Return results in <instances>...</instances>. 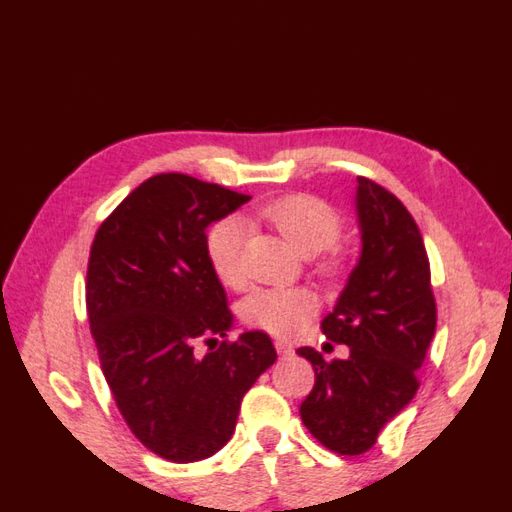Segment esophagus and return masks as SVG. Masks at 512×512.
I'll return each instance as SVG.
<instances>
[{"instance_id":"esophagus-1","label":"esophagus","mask_w":512,"mask_h":512,"mask_svg":"<svg viewBox=\"0 0 512 512\" xmlns=\"http://www.w3.org/2000/svg\"><path fill=\"white\" fill-rule=\"evenodd\" d=\"M275 348H277V353L282 355V357H290V355L295 353L293 346H290L288 342H282V339H277V342H275Z\"/></svg>"}]
</instances>
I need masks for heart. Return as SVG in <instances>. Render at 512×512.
I'll return each instance as SVG.
<instances>
[{
  "label": "heart",
  "instance_id": "heart-1",
  "mask_svg": "<svg viewBox=\"0 0 512 512\" xmlns=\"http://www.w3.org/2000/svg\"><path fill=\"white\" fill-rule=\"evenodd\" d=\"M262 215L282 233L299 255L313 257L333 248L342 237V219L324 199L290 195L268 204ZM248 226L230 215L208 230L206 255L217 279L226 286L244 282ZM244 322L270 335L288 337L302 330L317 313V297L308 288H259L242 302Z\"/></svg>",
  "mask_w": 512,
  "mask_h": 512
}]
</instances>
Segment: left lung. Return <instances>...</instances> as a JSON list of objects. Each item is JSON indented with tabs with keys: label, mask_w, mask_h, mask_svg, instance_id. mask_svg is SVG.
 Wrapping results in <instances>:
<instances>
[{
	"label": "left lung",
	"mask_w": 512,
	"mask_h": 512,
	"mask_svg": "<svg viewBox=\"0 0 512 512\" xmlns=\"http://www.w3.org/2000/svg\"><path fill=\"white\" fill-rule=\"evenodd\" d=\"M355 210L362 255L348 275L324 335L350 348L326 362L315 348H297L315 368V386L299 415L319 444L339 455H362L379 430L410 404L419 382L437 308L424 239L399 199L357 177Z\"/></svg>",
	"instance_id": "obj_1"
}]
</instances>
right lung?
Instances as JSON below:
<instances>
[{
    "mask_svg": "<svg viewBox=\"0 0 512 512\" xmlns=\"http://www.w3.org/2000/svg\"><path fill=\"white\" fill-rule=\"evenodd\" d=\"M248 199L182 173L155 175L106 217L90 248L86 308L99 364L128 428L168 462L215 455L248 388L277 359L262 330L228 342L233 313L206 255V228ZM199 341L211 346L204 358Z\"/></svg>",
    "mask_w": 512,
    "mask_h": 512,
    "instance_id": "1",
    "label": "right lung"
}]
</instances>
